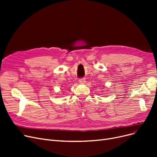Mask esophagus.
Masks as SVG:
<instances>
[{"mask_svg":"<svg viewBox=\"0 0 157 157\" xmlns=\"http://www.w3.org/2000/svg\"><path fill=\"white\" fill-rule=\"evenodd\" d=\"M85 82H86L85 79H79V83L80 84H85Z\"/></svg>","mask_w":157,"mask_h":157,"instance_id":"1","label":"esophagus"}]
</instances>
